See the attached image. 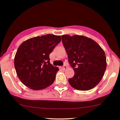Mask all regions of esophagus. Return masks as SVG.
Instances as JSON below:
<instances>
[{"label":"esophagus","mask_w":120,"mask_h":120,"mask_svg":"<svg viewBox=\"0 0 120 120\" xmlns=\"http://www.w3.org/2000/svg\"><path fill=\"white\" fill-rule=\"evenodd\" d=\"M61 68L63 69H66L67 68V66H66V65H63V67H62Z\"/></svg>","instance_id":"1"}]
</instances>
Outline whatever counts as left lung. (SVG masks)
<instances>
[{
  "label": "left lung",
  "instance_id": "obj_1",
  "mask_svg": "<svg viewBox=\"0 0 120 120\" xmlns=\"http://www.w3.org/2000/svg\"><path fill=\"white\" fill-rule=\"evenodd\" d=\"M61 37L69 63L74 71L69 83L78 90L92 89L99 83L105 71L104 51L96 42L85 36L63 35Z\"/></svg>",
  "mask_w": 120,
  "mask_h": 120
}]
</instances>
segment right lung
<instances>
[{"instance_id": "obj_1", "label": "right lung", "mask_w": 120, "mask_h": 120, "mask_svg": "<svg viewBox=\"0 0 120 120\" xmlns=\"http://www.w3.org/2000/svg\"><path fill=\"white\" fill-rule=\"evenodd\" d=\"M61 40L60 35L47 34L30 38L20 45L14 63L18 77L24 85L39 90L53 83L59 68L50 64L49 55Z\"/></svg>"}]
</instances>
